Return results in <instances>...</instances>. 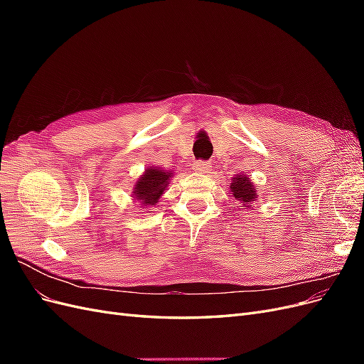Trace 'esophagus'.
<instances>
[{
    "mask_svg": "<svg viewBox=\"0 0 364 364\" xmlns=\"http://www.w3.org/2000/svg\"><path fill=\"white\" fill-rule=\"evenodd\" d=\"M209 168H211V162L208 161H196L194 162V170L199 173H206Z\"/></svg>",
    "mask_w": 364,
    "mask_h": 364,
    "instance_id": "34e87169",
    "label": "esophagus"
}]
</instances>
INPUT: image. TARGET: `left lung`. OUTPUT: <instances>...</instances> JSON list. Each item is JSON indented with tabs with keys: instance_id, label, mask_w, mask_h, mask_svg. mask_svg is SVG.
I'll use <instances>...</instances> for the list:
<instances>
[{
	"instance_id": "obj_1",
	"label": "left lung",
	"mask_w": 364,
	"mask_h": 364,
	"mask_svg": "<svg viewBox=\"0 0 364 364\" xmlns=\"http://www.w3.org/2000/svg\"><path fill=\"white\" fill-rule=\"evenodd\" d=\"M230 191H232L235 199L245 206H249L252 200H257V188L252 185L250 179L243 178V176H237L232 185H230Z\"/></svg>"
}]
</instances>
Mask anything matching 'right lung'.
Returning a JSON list of instances; mask_svg holds the SVG:
<instances>
[{
  "label": "right lung",
  "instance_id": "obj_1",
  "mask_svg": "<svg viewBox=\"0 0 364 364\" xmlns=\"http://www.w3.org/2000/svg\"><path fill=\"white\" fill-rule=\"evenodd\" d=\"M171 176L173 173L164 171L159 168H147L135 185V200H141L142 203L149 206L156 205L161 194L165 190V186L168 185Z\"/></svg>",
  "mask_w": 364,
  "mask_h": 364
}]
</instances>
